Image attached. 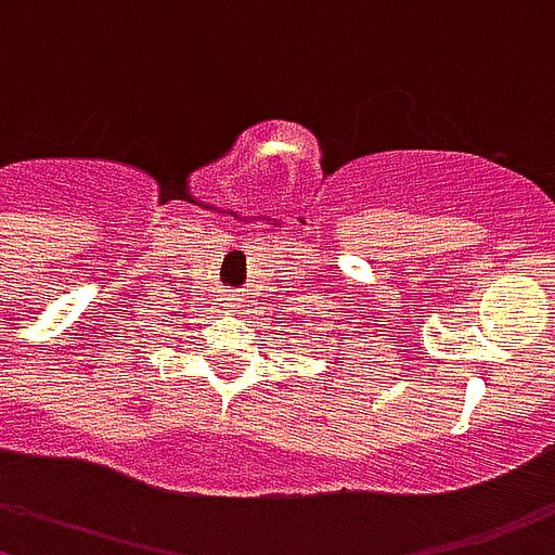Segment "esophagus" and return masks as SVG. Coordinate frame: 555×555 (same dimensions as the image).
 <instances>
[{
	"label": "esophagus",
	"instance_id": "34e87169",
	"mask_svg": "<svg viewBox=\"0 0 555 555\" xmlns=\"http://www.w3.org/2000/svg\"><path fill=\"white\" fill-rule=\"evenodd\" d=\"M237 294H232V291H229V294H220V306H229V309H232V306H237Z\"/></svg>",
	"mask_w": 555,
	"mask_h": 555
}]
</instances>
